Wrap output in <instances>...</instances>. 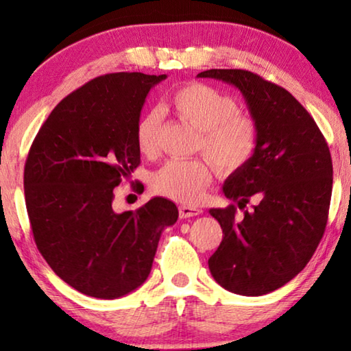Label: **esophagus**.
<instances>
[{"label":"esophagus","instance_id":"obj_1","mask_svg":"<svg viewBox=\"0 0 351 351\" xmlns=\"http://www.w3.org/2000/svg\"><path fill=\"white\" fill-rule=\"evenodd\" d=\"M201 213V209L198 207H190V206H180V217L181 218H190L197 217Z\"/></svg>","mask_w":351,"mask_h":351}]
</instances>
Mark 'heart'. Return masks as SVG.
Wrapping results in <instances>:
<instances>
[{
  "mask_svg": "<svg viewBox=\"0 0 351 351\" xmlns=\"http://www.w3.org/2000/svg\"><path fill=\"white\" fill-rule=\"evenodd\" d=\"M178 116L199 130L198 148L223 171L240 169L257 145V128L251 117L240 114L235 99L201 82L186 83L170 96ZM162 112L153 108L136 123L141 153L154 154L159 147ZM213 169L206 159H171L153 175L156 193L178 203L197 204L212 182Z\"/></svg>",
  "mask_w": 351,
  "mask_h": 351,
  "instance_id": "heart-1",
  "label": "heart"
}]
</instances>
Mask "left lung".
Masks as SVG:
<instances>
[{
    "mask_svg": "<svg viewBox=\"0 0 351 351\" xmlns=\"http://www.w3.org/2000/svg\"><path fill=\"white\" fill-rule=\"evenodd\" d=\"M198 77L239 88L257 128L252 156L226 180L223 192L241 208L251 196L261 201L241 220L234 204L209 210L223 229L210 274L230 293L268 294L299 274L322 240L332 189L328 145L310 112L276 83L245 69Z\"/></svg>",
    "mask_w": 351,
    "mask_h": 351,
    "instance_id": "obj_1",
    "label": "left lung"
}]
</instances>
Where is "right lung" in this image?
<instances>
[{
	"label": "right lung",
	"mask_w": 351,
	"mask_h": 351,
	"mask_svg": "<svg viewBox=\"0 0 351 351\" xmlns=\"http://www.w3.org/2000/svg\"><path fill=\"white\" fill-rule=\"evenodd\" d=\"M167 75L106 74L85 83L46 119L25 165L35 245L52 271L82 294L119 299L147 280L173 201L112 209L114 187L141 164L136 123L147 94ZM141 186V184H136Z\"/></svg>",
	"instance_id": "add662e5"
}]
</instances>
